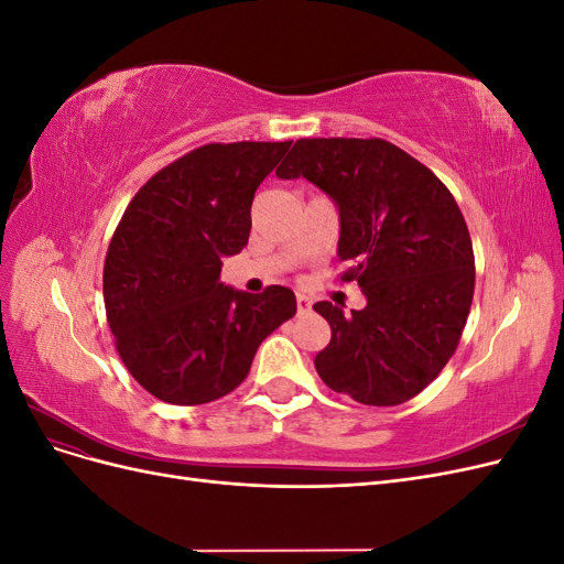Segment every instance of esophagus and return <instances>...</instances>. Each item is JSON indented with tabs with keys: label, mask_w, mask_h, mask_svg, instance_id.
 Here are the masks:
<instances>
[{
	"label": "esophagus",
	"mask_w": 564,
	"mask_h": 564,
	"mask_svg": "<svg viewBox=\"0 0 564 564\" xmlns=\"http://www.w3.org/2000/svg\"><path fill=\"white\" fill-rule=\"evenodd\" d=\"M296 308H299V315H305V313H311V308H313V301L305 296V294H299L296 296Z\"/></svg>",
	"instance_id": "obj_1"
}]
</instances>
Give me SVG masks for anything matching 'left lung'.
Listing matches in <instances>:
<instances>
[{"label":"left lung","mask_w":564,"mask_h":564,"mask_svg":"<svg viewBox=\"0 0 564 564\" xmlns=\"http://www.w3.org/2000/svg\"><path fill=\"white\" fill-rule=\"evenodd\" d=\"M280 178H305L338 207L340 280L367 305L319 301L332 327L315 357L332 390L373 406L412 400L454 355L473 303L475 259L456 199L429 166L383 139H301Z\"/></svg>","instance_id":"left-lung-1"}]
</instances>
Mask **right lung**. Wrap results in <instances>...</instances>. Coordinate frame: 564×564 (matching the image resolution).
I'll use <instances>...</instances> for the list:
<instances>
[{
    "label": "right lung",
    "instance_id": "obj_1",
    "mask_svg": "<svg viewBox=\"0 0 564 564\" xmlns=\"http://www.w3.org/2000/svg\"><path fill=\"white\" fill-rule=\"evenodd\" d=\"M284 143H209L152 176L119 220L104 299L131 377L169 404L228 395L268 334L296 315L292 289L249 294L220 282L226 256L249 242L256 187Z\"/></svg>",
    "mask_w": 564,
    "mask_h": 564
}]
</instances>
